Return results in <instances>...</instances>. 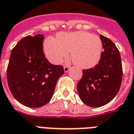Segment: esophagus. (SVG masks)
Segmentation results:
<instances>
[{
    "label": "esophagus",
    "mask_w": 134,
    "mask_h": 134,
    "mask_svg": "<svg viewBox=\"0 0 134 134\" xmlns=\"http://www.w3.org/2000/svg\"><path fill=\"white\" fill-rule=\"evenodd\" d=\"M69 70H70V67H68V66H64V72H67Z\"/></svg>",
    "instance_id": "obj_1"
}]
</instances>
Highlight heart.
I'll return each mask as SVG.
<instances>
[{"instance_id":"1","label":"heart","mask_w":134,"mask_h":134,"mask_svg":"<svg viewBox=\"0 0 134 134\" xmlns=\"http://www.w3.org/2000/svg\"><path fill=\"white\" fill-rule=\"evenodd\" d=\"M102 50V42L95 35L85 31L60 32L57 40L46 39L44 52L49 62L59 64L69 56L77 67L88 69L94 67L99 61Z\"/></svg>"}]
</instances>
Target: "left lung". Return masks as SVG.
Wrapping results in <instances>:
<instances>
[{
    "mask_svg": "<svg viewBox=\"0 0 134 134\" xmlns=\"http://www.w3.org/2000/svg\"><path fill=\"white\" fill-rule=\"evenodd\" d=\"M104 51L94 67L82 70L77 84L80 97L85 104L99 107L117 94L122 81V64L119 49L107 37L100 35Z\"/></svg>",
    "mask_w": 134,
    "mask_h": 134,
    "instance_id": "8db88e82",
    "label": "left lung"
}]
</instances>
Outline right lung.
<instances>
[{"label": "right lung", "mask_w": 134, "mask_h": 134, "mask_svg": "<svg viewBox=\"0 0 134 134\" xmlns=\"http://www.w3.org/2000/svg\"><path fill=\"white\" fill-rule=\"evenodd\" d=\"M43 35L25 37L12 49L7 68L9 89L15 99L27 107L49 102L63 66L48 62L43 52Z\"/></svg>", "instance_id": "obj_1"}]
</instances>
